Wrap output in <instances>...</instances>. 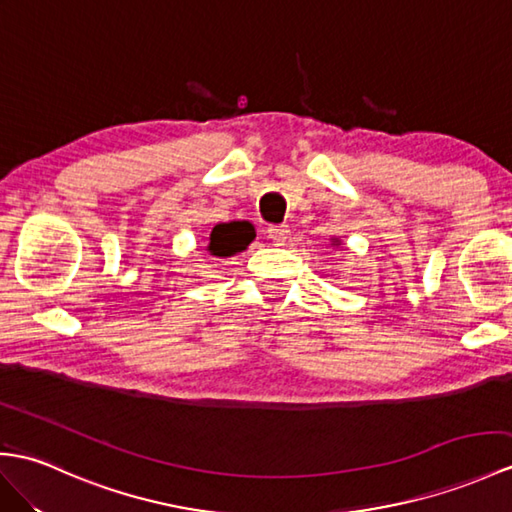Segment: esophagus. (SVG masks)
<instances>
[{
    "label": "esophagus",
    "instance_id": "obj_1",
    "mask_svg": "<svg viewBox=\"0 0 512 512\" xmlns=\"http://www.w3.org/2000/svg\"><path fill=\"white\" fill-rule=\"evenodd\" d=\"M288 235H290L288 224H272V227H268V237L275 244H283L288 240Z\"/></svg>",
    "mask_w": 512,
    "mask_h": 512
}]
</instances>
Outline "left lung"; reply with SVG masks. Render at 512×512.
<instances>
[{"mask_svg":"<svg viewBox=\"0 0 512 512\" xmlns=\"http://www.w3.org/2000/svg\"><path fill=\"white\" fill-rule=\"evenodd\" d=\"M336 242H338V240H336Z\"/></svg>","mask_w":512,"mask_h":512,"instance_id":"8db88e82","label":"left lung"}]
</instances>
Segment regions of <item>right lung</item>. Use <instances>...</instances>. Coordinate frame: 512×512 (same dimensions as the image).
Instances as JSON below:
<instances>
[{
  "instance_id": "1",
  "label": "right lung",
  "mask_w": 512,
  "mask_h": 512,
  "mask_svg": "<svg viewBox=\"0 0 512 512\" xmlns=\"http://www.w3.org/2000/svg\"><path fill=\"white\" fill-rule=\"evenodd\" d=\"M255 231L248 222H222L213 227L207 251L213 257H231L242 253L253 242Z\"/></svg>"
}]
</instances>
